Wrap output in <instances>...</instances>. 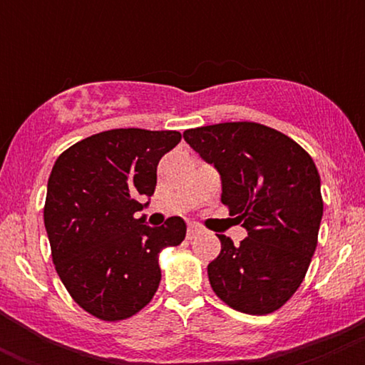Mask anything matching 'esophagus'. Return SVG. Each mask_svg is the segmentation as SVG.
Returning <instances> with one entry per match:
<instances>
[{
  "label": "esophagus",
  "instance_id": "1",
  "mask_svg": "<svg viewBox=\"0 0 365 365\" xmlns=\"http://www.w3.org/2000/svg\"><path fill=\"white\" fill-rule=\"evenodd\" d=\"M202 232V228H200V226H197V225H190L188 226V230H187V238H194L195 235H199V233Z\"/></svg>",
  "mask_w": 365,
  "mask_h": 365
}]
</instances>
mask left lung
Instances as JSON below:
<instances>
[{
    "mask_svg": "<svg viewBox=\"0 0 365 365\" xmlns=\"http://www.w3.org/2000/svg\"><path fill=\"white\" fill-rule=\"evenodd\" d=\"M221 177V202L247 230L240 245L217 235L221 252L209 283L235 311H278L302 283L322 217L321 178L312 158L290 137L254 121L183 132Z\"/></svg>",
    "mask_w": 365,
    "mask_h": 365,
    "instance_id": "left-lung-1",
    "label": "left lung"
}]
</instances>
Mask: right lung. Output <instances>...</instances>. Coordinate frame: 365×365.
<instances>
[{"label": "right lung", "instance_id": "right-lung-1", "mask_svg": "<svg viewBox=\"0 0 365 365\" xmlns=\"http://www.w3.org/2000/svg\"><path fill=\"white\" fill-rule=\"evenodd\" d=\"M180 139L175 130L115 128L54 163L44 204L53 262L72 299L98 319H127L145 307L161 282L159 252L185 238L180 216L156 228L135 217L144 207L137 197L154 194L159 159Z\"/></svg>", "mask_w": 365, "mask_h": 365}]
</instances>
